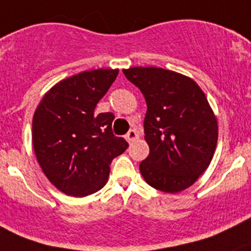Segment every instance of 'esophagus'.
<instances>
[{"label":"esophagus","instance_id":"34e87169","mask_svg":"<svg viewBox=\"0 0 251 251\" xmlns=\"http://www.w3.org/2000/svg\"><path fill=\"white\" fill-rule=\"evenodd\" d=\"M138 138V132L136 130H130L126 135V140H127L128 143H132Z\"/></svg>","mask_w":251,"mask_h":251}]
</instances>
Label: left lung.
I'll return each mask as SVG.
<instances>
[{
	"label": "left lung",
	"instance_id": "obj_1",
	"mask_svg": "<svg viewBox=\"0 0 251 251\" xmlns=\"http://www.w3.org/2000/svg\"><path fill=\"white\" fill-rule=\"evenodd\" d=\"M123 72L147 103L149 155L140 164L142 176L158 191H184L206 170L217 144V120L204 92L173 70L135 67Z\"/></svg>",
	"mask_w": 251,
	"mask_h": 251
}]
</instances>
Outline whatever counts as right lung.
I'll list each match as a JSON object with an SVG mask.
<instances>
[{"mask_svg":"<svg viewBox=\"0 0 251 251\" xmlns=\"http://www.w3.org/2000/svg\"><path fill=\"white\" fill-rule=\"evenodd\" d=\"M118 73L97 69L64 78L35 110V155L50 183L68 196L100 191L107 183L113 159L127 149V142L111 130L114 114L95 113Z\"/></svg>","mask_w":251,"mask_h":251,"instance_id":"right-lung-1","label":"right lung"}]
</instances>
